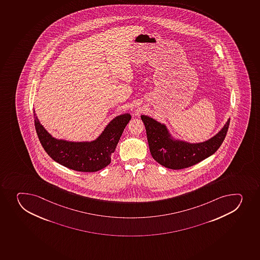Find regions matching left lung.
<instances>
[{"mask_svg": "<svg viewBox=\"0 0 260 260\" xmlns=\"http://www.w3.org/2000/svg\"><path fill=\"white\" fill-rule=\"evenodd\" d=\"M147 132V141L152 157L158 164L171 170L190 167L210 157L224 142L230 119L215 136L205 142L190 143L175 139L165 123L149 116H141Z\"/></svg>", "mask_w": 260, "mask_h": 260, "instance_id": "obj_1", "label": "left lung"}]
</instances>
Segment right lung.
<instances>
[{"label":"right lung","mask_w":260,"mask_h":260,"mask_svg":"<svg viewBox=\"0 0 260 260\" xmlns=\"http://www.w3.org/2000/svg\"><path fill=\"white\" fill-rule=\"evenodd\" d=\"M39 140L47 154L60 165L80 172H95L111 162L123 129L132 119L129 113L117 116L108 123L100 136L90 142H70L56 139L40 123L34 110Z\"/></svg>","instance_id":"obj_1"}]
</instances>
